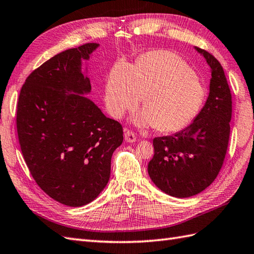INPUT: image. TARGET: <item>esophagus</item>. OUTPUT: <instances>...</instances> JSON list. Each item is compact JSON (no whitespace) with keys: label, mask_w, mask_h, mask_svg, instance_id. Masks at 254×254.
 I'll return each instance as SVG.
<instances>
[{"label":"esophagus","mask_w":254,"mask_h":254,"mask_svg":"<svg viewBox=\"0 0 254 254\" xmlns=\"http://www.w3.org/2000/svg\"><path fill=\"white\" fill-rule=\"evenodd\" d=\"M125 138L127 141H128V143H133V141L137 140L136 135H135V133L128 128H125Z\"/></svg>","instance_id":"obj_1"}]
</instances>
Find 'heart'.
I'll return each mask as SVG.
<instances>
[{
    "mask_svg": "<svg viewBox=\"0 0 254 254\" xmlns=\"http://www.w3.org/2000/svg\"><path fill=\"white\" fill-rule=\"evenodd\" d=\"M143 126L161 133H174L190 126L201 113L207 88L181 57L168 51H152L134 66L118 63L106 81L105 104L109 114L121 118L139 105Z\"/></svg>",
    "mask_w": 254,
    "mask_h": 254,
    "instance_id": "b5f03b06",
    "label": "heart"
}]
</instances>
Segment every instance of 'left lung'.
<instances>
[{
  "mask_svg": "<svg viewBox=\"0 0 254 254\" xmlns=\"http://www.w3.org/2000/svg\"><path fill=\"white\" fill-rule=\"evenodd\" d=\"M211 68L210 93L201 113L181 132L152 140L155 155L148 174L155 185L170 196H194L212 184L227 151L232 119V94L223 67L205 50Z\"/></svg>",
  "mask_w": 254,
  "mask_h": 254,
  "instance_id": "left-lung-1",
  "label": "left lung"
}]
</instances>
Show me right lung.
I'll return each instance as SVG.
<instances>
[{
	"instance_id": "1",
	"label": "right lung",
	"mask_w": 254,
	"mask_h": 254,
	"mask_svg": "<svg viewBox=\"0 0 254 254\" xmlns=\"http://www.w3.org/2000/svg\"><path fill=\"white\" fill-rule=\"evenodd\" d=\"M97 43L52 57L28 75L17 103L20 149L35 183L56 201L81 207L93 201L110 176L123 127L80 94L91 91L81 73Z\"/></svg>"
}]
</instances>
